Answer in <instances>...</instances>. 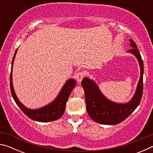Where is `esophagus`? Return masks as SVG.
I'll list each match as a JSON object with an SVG mask.
<instances>
[{
	"instance_id": "esophagus-1",
	"label": "esophagus",
	"mask_w": 153,
	"mask_h": 153,
	"mask_svg": "<svg viewBox=\"0 0 153 153\" xmlns=\"http://www.w3.org/2000/svg\"><path fill=\"white\" fill-rule=\"evenodd\" d=\"M85 76V73L84 71H80L79 73H77L76 75V77L77 79V81L78 82H81V81L82 80V79L84 78V77Z\"/></svg>"
}]
</instances>
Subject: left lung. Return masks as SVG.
Wrapping results in <instances>:
<instances>
[{"instance_id":"obj_1","label":"left lung","mask_w":153,"mask_h":153,"mask_svg":"<svg viewBox=\"0 0 153 153\" xmlns=\"http://www.w3.org/2000/svg\"><path fill=\"white\" fill-rule=\"evenodd\" d=\"M129 41L132 48L128 52L135 55L140 67V77L138 86L135 94L130 101L126 104L111 102L102 94L94 82L88 77L82 79L81 84L84 90L87 112L90 117L95 122L105 125L120 123L132 113L140 102L143 92V61L136 44L133 40Z\"/></svg>"}]
</instances>
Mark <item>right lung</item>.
<instances>
[{
  "label": "right lung",
  "instance_id": "add662e5",
  "mask_svg": "<svg viewBox=\"0 0 153 153\" xmlns=\"http://www.w3.org/2000/svg\"><path fill=\"white\" fill-rule=\"evenodd\" d=\"M17 49L15 51L13 58L11 63V70L10 74V88L12 97L13 98L15 102H16L18 107L22 110L24 114H25L28 117L32 120L40 121V122H48L58 120L62 115H63L64 111L65 110V106L67 100H68L69 95H70L72 90L76 86V81L74 79H69L67 80L65 84L62 88L60 93H59L56 99L51 104L45 106L42 108H38V109H30L25 107V106L19 102L13 86L12 83V71L14 59L16 55Z\"/></svg>",
  "mask_w": 153,
  "mask_h": 153
}]
</instances>
